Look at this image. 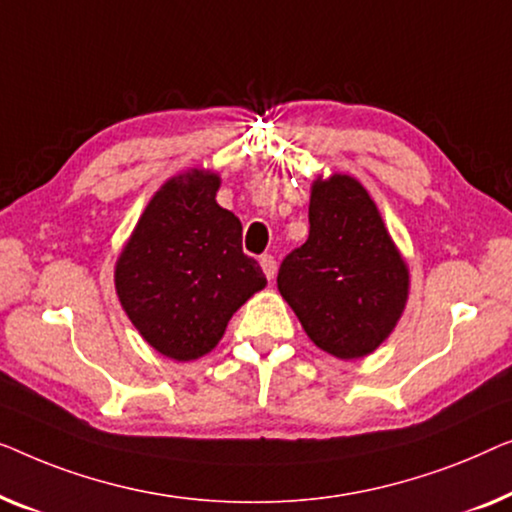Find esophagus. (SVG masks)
I'll list each match as a JSON object with an SVG mask.
<instances>
[{
	"label": "esophagus",
	"instance_id": "34e87169",
	"mask_svg": "<svg viewBox=\"0 0 512 512\" xmlns=\"http://www.w3.org/2000/svg\"><path fill=\"white\" fill-rule=\"evenodd\" d=\"M259 264H262V271H264L266 278H269V280L276 278V269H278L276 257H273V255H262V257H259Z\"/></svg>",
	"mask_w": 512,
	"mask_h": 512
}]
</instances>
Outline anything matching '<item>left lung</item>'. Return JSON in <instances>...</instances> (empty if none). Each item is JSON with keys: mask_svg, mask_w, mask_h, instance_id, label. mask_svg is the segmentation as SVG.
Masks as SVG:
<instances>
[{"mask_svg": "<svg viewBox=\"0 0 512 512\" xmlns=\"http://www.w3.org/2000/svg\"><path fill=\"white\" fill-rule=\"evenodd\" d=\"M311 232L278 269V290L311 341L338 359L369 355L408 299V269L369 192L350 176L315 181Z\"/></svg>", "mask_w": 512, "mask_h": 512, "instance_id": "left-lung-1", "label": "left lung"}]
</instances>
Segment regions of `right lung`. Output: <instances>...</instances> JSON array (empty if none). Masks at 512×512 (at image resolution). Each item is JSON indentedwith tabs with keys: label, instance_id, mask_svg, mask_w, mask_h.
Returning <instances> with one entry per match:
<instances>
[{
	"label": "right lung",
	"instance_id": "add662e5",
	"mask_svg": "<svg viewBox=\"0 0 512 512\" xmlns=\"http://www.w3.org/2000/svg\"><path fill=\"white\" fill-rule=\"evenodd\" d=\"M220 178L187 171L155 194L115 266L120 304L141 336L178 362L215 348L266 276L241 248V222L218 206Z\"/></svg>",
	"mask_w": 512,
	"mask_h": 512
}]
</instances>
